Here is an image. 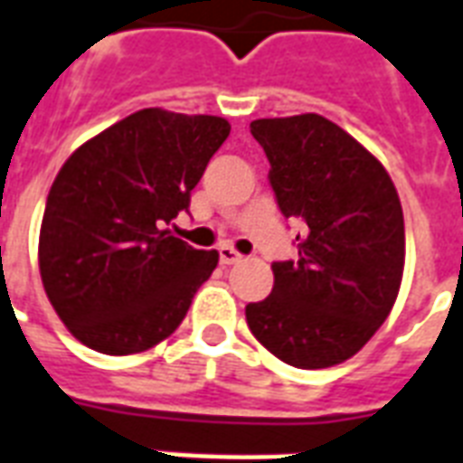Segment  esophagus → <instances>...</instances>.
<instances>
[{
	"instance_id": "esophagus-1",
	"label": "esophagus",
	"mask_w": 463,
	"mask_h": 463,
	"mask_svg": "<svg viewBox=\"0 0 463 463\" xmlns=\"http://www.w3.org/2000/svg\"><path fill=\"white\" fill-rule=\"evenodd\" d=\"M218 255H221V265H225V267H228V265H238V262H241V260H242L241 252H238V250L228 248V245L218 250Z\"/></svg>"
}]
</instances>
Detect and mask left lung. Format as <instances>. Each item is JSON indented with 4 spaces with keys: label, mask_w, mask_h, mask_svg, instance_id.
I'll return each mask as SVG.
<instances>
[{
    "label": "left lung",
    "mask_w": 463,
    "mask_h": 463,
    "mask_svg": "<svg viewBox=\"0 0 463 463\" xmlns=\"http://www.w3.org/2000/svg\"><path fill=\"white\" fill-rule=\"evenodd\" d=\"M284 218H301L299 258L245 307L279 361L317 371L348 361L388 318L405 269V218L385 166L331 119L307 112L250 122Z\"/></svg>",
    "instance_id": "1"
}]
</instances>
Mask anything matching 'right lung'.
I'll list each match as a JSON object with an SVG mask.
<instances>
[{"mask_svg":"<svg viewBox=\"0 0 463 463\" xmlns=\"http://www.w3.org/2000/svg\"><path fill=\"white\" fill-rule=\"evenodd\" d=\"M228 135V119L146 108L61 166L41 221L39 269L80 344L142 354L179 328L218 252L191 248L169 225Z\"/></svg>","mask_w":463,"mask_h":463,"instance_id":"1","label":"right lung"}]
</instances>
